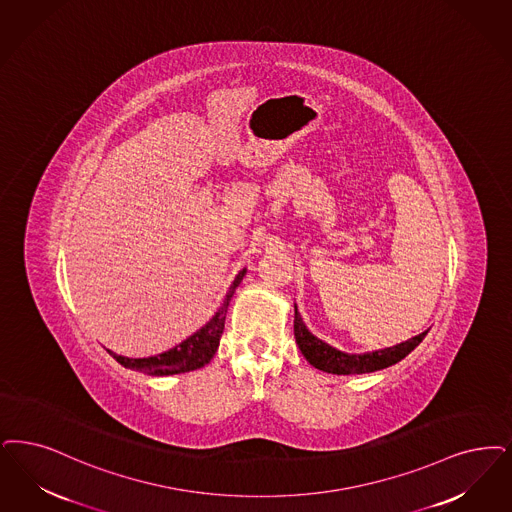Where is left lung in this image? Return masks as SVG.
Listing matches in <instances>:
<instances>
[{
  "mask_svg": "<svg viewBox=\"0 0 512 512\" xmlns=\"http://www.w3.org/2000/svg\"><path fill=\"white\" fill-rule=\"evenodd\" d=\"M293 331H295V341L301 348L303 356L307 358L308 364L316 369H322L326 373H333V375L371 373V371L389 368L392 364H398L400 360H404L409 352L417 347L429 333V329H427V331L411 337L400 345H394V347L379 348V350L362 352V354H350V352H343L339 348L331 347L322 339H318L316 335H312L305 326L301 314L297 312V307H295Z\"/></svg>",
  "mask_w": 512,
  "mask_h": 512,
  "instance_id": "obj_1",
  "label": "left lung"
}]
</instances>
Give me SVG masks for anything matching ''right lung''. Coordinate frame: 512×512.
Wrapping results in <instances>:
<instances>
[{
	"mask_svg": "<svg viewBox=\"0 0 512 512\" xmlns=\"http://www.w3.org/2000/svg\"><path fill=\"white\" fill-rule=\"evenodd\" d=\"M244 276H246V268L240 270L238 276L234 278L223 305L213 314V318L196 333L186 337L183 343H179L177 347L169 348L162 354L148 356V358H127V356H120L112 350H108V352L114 356V360L118 364H122L123 368L135 369V371H141V373L152 375V377L177 375V373H188L194 369L204 368L205 364L211 362V358L215 356V352L219 348V341H221V335L225 329L226 310H228L236 287L242 284Z\"/></svg>",
	"mask_w": 512,
	"mask_h": 512,
	"instance_id": "right-lung-1",
	"label": "right lung"
}]
</instances>
